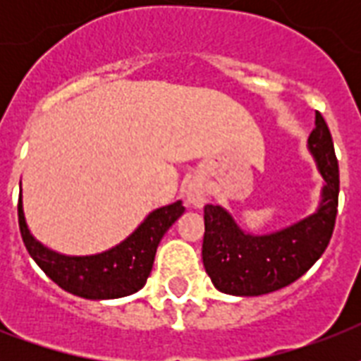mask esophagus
Segmentation results:
<instances>
[{
    "label": "esophagus",
    "mask_w": 361,
    "mask_h": 361,
    "mask_svg": "<svg viewBox=\"0 0 361 361\" xmlns=\"http://www.w3.org/2000/svg\"><path fill=\"white\" fill-rule=\"evenodd\" d=\"M187 198L192 206H202L204 200H206V191H204V185L200 181H192L189 189H187Z\"/></svg>",
    "instance_id": "34e87169"
}]
</instances>
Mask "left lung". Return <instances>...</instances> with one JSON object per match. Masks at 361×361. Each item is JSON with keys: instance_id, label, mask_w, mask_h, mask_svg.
<instances>
[{"instance_id": "obj_1", "label": "left lung", "mask_w": 361, "mask_h": 361, "mask_svg": "<svg viewBox=\"0 0 361 361\" xmlns=\"http://www.w3.org/2000/svg\"><path fill=\"white\" fill-rule=\"evenodd\" d=\"M326 185L319 212L285 231L251 236L219 206H204L202 260L215 288L236 296H260L300 279L330 243L339 204V164L322 114L309 135Z\"/></svg>"}]
</instances>
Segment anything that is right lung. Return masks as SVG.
<instances>
[{
	"mask_svg": "<svg viewBox=\"0 0 361 361\" xmlns=\"http://www.w3.org/2000/svg\"><path fill=\"white\" fill-rule=\"evenodd\" d=\"M183 212L181 202L155 209L123 243L93 257H63L42 247L25 226L22 198L18 226L31 258L56 285L87 300H112L135 294L146 285L159 241Z\"/></svg>",
	"mask_w": 361,
	"mask_h": 361,
	"instance_id": "right-lung-1",
	"label": "right lung"
}]
</instances>
